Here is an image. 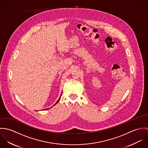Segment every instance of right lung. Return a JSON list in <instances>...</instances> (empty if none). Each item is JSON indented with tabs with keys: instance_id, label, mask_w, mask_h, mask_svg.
<instances>
[{
	"instance_id": "obj_1",
	"label": "right lung",
	"mask_w": 148,
	"mask_h": 148,
	"mask_svg": "<svg viewBox=\"0 0 148 148\" xmlns=\"http://www.w3.org/2000/svg\"><path fill=\"white\" fill-rule=\"evenodd\" d=\"M60 98H59V100H58V101H57V102H56V103H55V104H54V105H53V106H55V105H56V104H57V103H58V102H59V100H60Z\"/></svg>"
}]
</instances>
